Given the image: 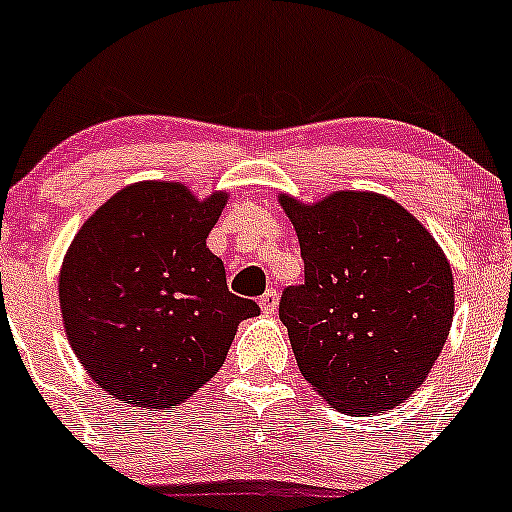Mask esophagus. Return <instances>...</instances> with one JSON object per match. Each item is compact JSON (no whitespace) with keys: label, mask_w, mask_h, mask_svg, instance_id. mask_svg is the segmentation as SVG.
Masks as SVG:
<instances>
[{"label":"esophagus","mask_w":512,"mask_h":512,"mask_svg":"<svg viewBox=\"0 0 512 512\" xmlns=\"http://www.w3.org/2000/svg\"><path fill=\"white\" fill-rule=\"evenodd\" d=\"M258 305H261L263 315H273V312L278 310V290H266V293L261 295V300H258Z\"/></svg>","instance_id":"1"}]
</instances>
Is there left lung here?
Returning <instances> with one entry per match:
<instances>
[{
  "mask_svg": "<svg viewBox=\"0 0 512 512\" xmlns=\"http://www.w3.org/2000/svg\"><path fill=\"white\" fill-rule=\"evenodd\" d=\"M278 200L305 261V283L285 288L278 310L300 373L349 415L395 408L425 383L452 327L442 246L378 192Z\"/></svg>",
  "mask_w": 512,
  "mask_h": 512,
  "instance_id": "1",
  "label": "left lung"
}]
</instances>
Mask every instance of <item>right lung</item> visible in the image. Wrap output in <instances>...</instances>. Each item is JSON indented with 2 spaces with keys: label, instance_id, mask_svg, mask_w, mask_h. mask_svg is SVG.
Here are the masks:
<instances>
[{
  "label": "right lung",
  "instance_id": "obj_1",
  "mask_svg": "<svg viewBox=\"0 0 512 512\" xmlns=\"http://www.w3.org/2000/svg\"><path fill=\"white\" fill-rule=\"evenodd\" d=\"M227 192L126 185L87 219L63 258L65 334L97 386L134 408L166 410L219 371L254 300L229 293L207 236Z\"/></svg>",
  "mask_w": 512,
  "mask_h": 512
}]
</instances>
